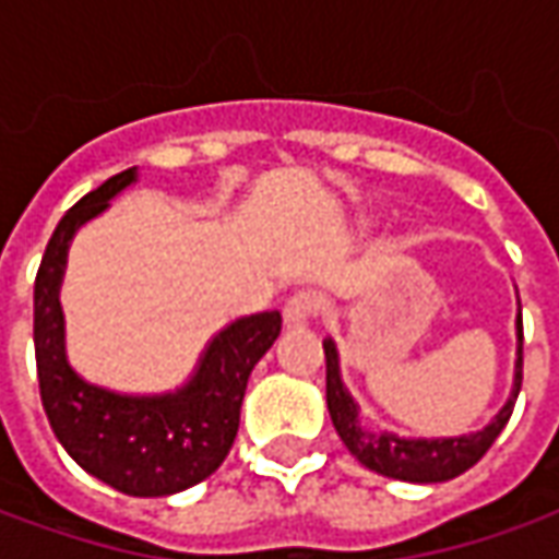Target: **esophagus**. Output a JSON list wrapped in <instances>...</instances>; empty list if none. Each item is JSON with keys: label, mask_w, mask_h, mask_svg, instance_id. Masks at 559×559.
Wrapping results in <instances>:
<instances>
[{"label": "esophagus", "mask_w": 559, "mask_h": 559, "mask_svg": "<svg viewBox=\"0 0 559 559\" xmlns=\"http://www.w3.org/2000/svg\"><path fill=\"white\" fill-rule=\"evenodd\" d=\"M321 311H324L321 296L311 294V290H299V294H294L284 302V324L287 328H306Z\"/></svg>", "instance_id": "obj_1"}]
</instances>
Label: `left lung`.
<instances>
[{"label": "left lung", "mask_w": 559, "mask_h": 559, "mask_svg": "<svg viewBox=\"0 0 559 559\" xmlns=\"http://www.w3.org/2000/svg\"><path fill=\"white\" fill-rule=\"evenodd\" d=\"M518 373H514V391L508 397V404L499 409V416L477 435L465 438H440V440H404L394 438L389 431H370L367 425H360L358 404L352 401V394L343 389L340 379V360H336V345L324 340V355H328V409L336 435L343 438L348 453L358 459L364 468L385 474L394 480H407V484H443L453 480L459 474H465L471 465H477L496 438L502 435V428L511 419V409L520 394L523 382V324L518 321Z\"/></svg>", "instance_id": "left-lung-1"}]
</instances>
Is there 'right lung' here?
I'll return each mask as SVG.
<instances>
[{
	"instance_id": "1",
	"label": "right lung",
	"mask_w": 559,
	"mask_h": 559,
	"mask_svg": "<svg viewBox=\"0 0 559 559\" xmlns=\"http://www.w3.org/2000/svg\"><path fill=\"white\" fill-rule=\"evenodd\" d=\"M136 180V168L109 177L75 201L45 248L33 294V343L45 416L63 450L112 489L136 499L174 496L211 477L229 455L250 370L278 340L281 311L241 318L207 345L192 382L162 397H124L88 385L63 355L57 287L72 235Z\"/></svg>"
}]
</instances>
